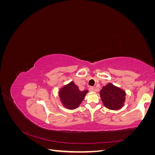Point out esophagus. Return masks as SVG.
<instances>
[{
  "label": "esophagus",
  "instance_id": "esophagus-1",
  "mask_svg": "<svg viewBox=\"0 0 155 155\" xmlns=\"http://www.w3.org/2000/svg\"><path fill=\"white\" fill-rule=\"evenodd\" d=\"M94 90H95L94 87H89V91H90L91 92H94Z\"/></svg>",
  "mask_w": 155,
  "mask_h": 155
}]
</instances>
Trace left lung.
Segmentation results:
<instances>
[{"instance_id": "1", "label": "left lung", "mask_w": 155, "mask_h": 155, "mask_svg": "<svg viewBox=\"0 0 155 155\" xmlns=\"http://www.w3.org/2000/svg\"><path fill=\"white\" fill-rule=\"evenodd\" d=\"M104 106L110 110H119L125 105L126 92L123 89L109 83L100 92Z\"/></svg>"}]
</instances>
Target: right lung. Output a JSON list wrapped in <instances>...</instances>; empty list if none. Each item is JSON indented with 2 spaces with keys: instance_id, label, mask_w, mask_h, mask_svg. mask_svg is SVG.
<instances>
[{
  "instance_id": "obj_1",
  "label": "right lung",
  "mask_w": 155,
  "mask_h": 155,
  "mask_svg": "<svg viewBox=\"0 0 155 155\" xmlns=\"http://www.w3.org/2000/svg\"><path fill=\"white\" fill-rule=\"evenodd\" d=\"M88 92V90L79 91V87L74 82L71 81L59 89V97L64 107L74 110L81 104Z\"/></svg>"
}]
</instances>
